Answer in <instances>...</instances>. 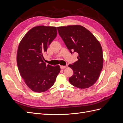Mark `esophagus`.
Here are the masks:
<instances>
[{
  "label": "esophagus",
  "mask_w": 123,
  "mask_h": 123,
  "mask_svg": "<svg viewBox=\"0 0 123 123\" xmlns=\"http://www.w3.org/2000/svg\"><path fill=\"white\" fill-rule=\"evenodd\" d=\"M61 69H66L67 67V66H60Z\"/></svg>",
  "instance_id": "obj_1"
}]
</instances>
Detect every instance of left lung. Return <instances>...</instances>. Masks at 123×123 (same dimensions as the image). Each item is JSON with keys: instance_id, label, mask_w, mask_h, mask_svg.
<instances>
[{"instance_id": "8db88e82", "label": "left lung", "mask_w": 123, "mask_h": 123, "mask_svg": "<svg viewBox=\"0 0 123 123\" xmlns=\"http://www.w3.org/2000/svg\"><path fill=\"white\" fill-rule=\"evenodd\" d=\"M71 53H78V61L69 67L73 71L70 84L80 89L90 87L100 75L103 66L102 48L98 40L86 28L80 25L57 27Z\"/></svg>"}]
</instances>
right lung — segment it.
I'll return each mask as SVG.
<instances>
[{
	"label": "right lung",
	"mask_w": 123,
	"mask_h": 123,
	"mask_svg": "<svg viewBox=\"0 0 123 123\" xmlns=\"http://www.w3.org/2000/svg\"><path fill=\"white\" fill-rule=\"evenodd\" d=\"M57 36L55 27L39 25L26 33L18 46L17 64L27 86L38 93L47 91L54 85L61 68L43 62L44 53Z\"/></svg>",
	"instance_id": "1"
}]
</instances>
